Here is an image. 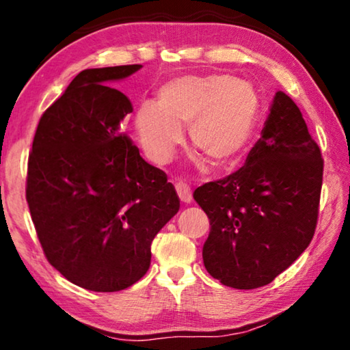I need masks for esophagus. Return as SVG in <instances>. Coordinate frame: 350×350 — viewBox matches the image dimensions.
<instances>
[{
    "instance_id": "obj_1",
    "label": "esophagus",
    "mask_w": 350,
    "mask_h": 350,
    "mask_svg": "<svg viewBox=\"0 0 350 350\" xmlns=\"http://www.w3.org/2000/svg\"><path fill=\"white\" fill-rule=\"evenodd\" d=\"M176 191L179 194V199L182 200L183 204H189L193 199L191 194V188H189L185 182H177L176 183Z\"/></svg>"
}]
</instances>
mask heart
<instances>
[{
	"instance_id": "1",
	"label": "heart",
	"mask_w": 350,
	"mask_h": 350,
	"mask_svg": "<svg viewBox=\"0 0 350 350\" xmlns=\"http://www.w3.org/2000/svg\"><path fill=\"white\" fill-rule=\"evenodd\" d=\"M250 83L230 75H183L165 83L156 102L135 111V133L146 156L168 162L189 126V140L213 165H227L244 151L258 118Z\"/></svg>"
}]
</instances>
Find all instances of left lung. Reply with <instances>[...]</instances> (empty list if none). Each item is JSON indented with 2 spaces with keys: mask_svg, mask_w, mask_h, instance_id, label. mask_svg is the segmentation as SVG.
<instances>
[{
  "mask_svg": "<svg viewBox=\"0 0 350 350\" xmlns=\"http://www.w3.org/2000/svg\"><path fill=\"white\" fill-rule=\"evenodd\" d=\"M323 168L299 108L276 92L244 167L193 194L210 219L206 271L224 286L250 290L290 267L315 234Z\"/></svg>",
  "mask_w": 350,
  "mask_h": 350,
  "instance_id": "obj_1",
  "label": "left lung"
}]
</instances>
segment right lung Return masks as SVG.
I'll list each match as a JSON object with an SVG mask.
<instances>
[{
  "instance_id": "add662e5",
  "label": "right lung",
  "mask_w": 350,
  "mask_h": 350,
  "mask_svg": "<svg viewBox=\"0 0 350 350\" xmlns=\"http://www.w3.org/2000/svg\"><path fill=\"white\" fill-rule=\"evenodd\" d=\"M140 68L81 70L43 112L29 152L26 200L44 256L92 292L137 282L154 236L180 206L167 174L123 131L131 102L105 86Z\"/></svg>"
}]
</instances>
